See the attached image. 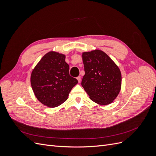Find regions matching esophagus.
<instances>
[{"mask_svg": "<svg viewBox=\"0 0 156 156\" xmlns=\"http://www.w3.org/2000/svg\"><path fill=\"white\" fill-rule=\"evenodd\" d=\"M77 81H78V82H79V83L81 82V77H80V76L77 77Z\"/></svg>", "mask_w": 156, "mask_h": 156, "instance_id": "34e87169", "label": "esophagus"}]
</instances>
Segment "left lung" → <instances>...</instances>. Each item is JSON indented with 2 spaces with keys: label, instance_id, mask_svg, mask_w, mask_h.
<instances>
[{
  "label": "left lung",
  "instance_id": "1",
  "mask_svg": "<svg viewBox=\"0 0 156 156\" xmlns=\"http://www.w3.org/2000/svg\"><path fill=\"white\" fill-rule=\"evenodd\" d=\"M85 74L81 85L90 99L101 105L114 101L120 91L119 68L105 53L96 49L82 55Z\"/></svg>",
  "mask_w": 156,
  "mask_h": 156
}]
</instances>
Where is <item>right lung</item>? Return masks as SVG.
<instances>
[{
    "instance_id": "add662e5",
    "label": "right lung",
    "mask_w": 156,
    "mask_h": 156,
    "mask_svg": "<svg viewBox=\"0 0 156 156\" xmlns=\"http://www.w3.org/2000/svg\"><path fill=\"white\" fill-rule=\"evenodd\" d=\"M66 56L57 52L46 53L32 70L30 83L37 100L49 107H56L68 99L78 83L71 77Z\"/></svg>"
}]
</instances>
